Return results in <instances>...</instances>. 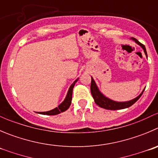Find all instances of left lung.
<instances>
[{
	"label": "left lung",
	"mask_w": 158,
	"mask_h": 158,
	"mask_svg": "<svg viewBox=\"0 0 158 158\" xmlns=\"http://www.w3.org/2000/svg\"><path fill=\"white\" fill-rule=\"evenodd\" d=\"M132 40L135 42L136 43H137L139 46H140L142 47V49H143L144 53H145L146 56L148 58V53H147V51H146V48L144 45H143L142 43H139L136 39L131 38ZM143 89L142 92L140 93L139 95H138L137 97L135 98L132 99L130 101H127V102H115V101L112 100V99L106 97L102 93L99 91L97 85H96L94 80L91 77V92L92 94V97L94 100V102L101 108H103V109H109V110H118V109H127V108L130 107L131 106H133L136 101L141 97V95L143 94L144 91Z\"/></svg>",
	"instance_id": "left-lung-1"
}]
</instances>
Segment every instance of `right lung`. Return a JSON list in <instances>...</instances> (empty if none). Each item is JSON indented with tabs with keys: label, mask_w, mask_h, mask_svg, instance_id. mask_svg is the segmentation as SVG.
<instances>
[{
	"label": "right lung",
	"mask_w": 158,
	"mask_h": 158,
	"mask_svg": "<svg viewBox=\"0 0 158 158\" xmlns=\"http://www.w3.org/2000/svg\"><path fill=\"white\" fill-rule=\"evenodd\" d=\"M78 81V78L70 85V88H69L68 91H67V96H66L64 101L61 103L60 106H58V107L55 108V109H52L50 111H48V112H39L40 114H43V115H55L60 114V112H65L66 110L69 109L70 104H71V100H72V92H73V88L74 87L75 83Z\"/></svg>",
	"instance_id": "add662e5"
}]
</instances>
